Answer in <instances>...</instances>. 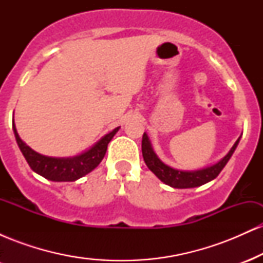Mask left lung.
I'll use <instances>...</instances> for the list:
<instances>
[{"mask_svg":"<svg viewBox=\"0 0 263 263\" xmlns=\"http://www.w3.org/2000/svg\"><path fill=\"white\" fill-rule=\"evenodd\" d=\"M238 141H240V137H238V140L235 142V144L232 146L230 152H229L221 161L216 163V164L211 165V167L204 168V170L199 171H178L170 167V165L164 164V163L156 156V153L153 152L152 146H151V142L148 140V136L146 134H143V137H142V156H143V159L144 162H146L147 167H148L163 183L167 184V185L180 189L194 188V186L203 185V184L210 182L214 178L219 176V173L222 171V168L225 167L226 163L229 162L232 153H234L235 148L237 147Z\"/></svg>","mask_w":263,"mask_h":263,"instance_id":"8db88e82","label":"left lung"}]
</instances>
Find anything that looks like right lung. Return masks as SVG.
Masks as SVG:
<instances>
[{
  "label": "right lung",
  "instance_id": "1",
  "mask_svg": "<svg viewBox=\"0 0 263 263\" xmlns=\"http://www.w3.org/2000/svg\"><path fill=\"white\" fill-rule=\"evenodd\" d=\"M119 128L120 127L115 128L110 134L104 136L95 146L83 155L71 157V158H54V157L42 156L29 148L20 138L13 123V131L18 147L25 156L26 161L28 162L29 167L39 176L53 182H74L98 167L106 153L108 142L112 140Z\"/></svg>",
  "mask_w": 263,
  "mask_h": 263
}]
</instances>
